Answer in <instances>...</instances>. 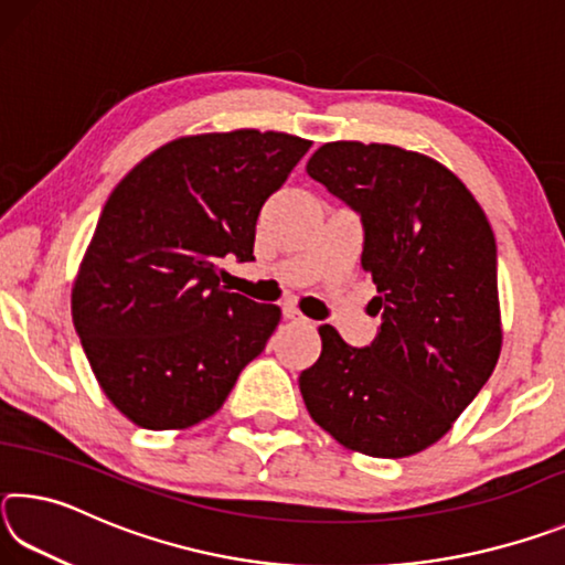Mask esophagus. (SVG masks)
I'll list each match as a JSON object with an SVG mask.
<instances>
[{"label": "esophagus", "mask_w": 565, "mask_h": 565, "mask_svg": "<svg viewBox=\"0 0 565 565\" xmlns=\"http://www.w3.org/2000/svg\"><path fill=\"white\" fill-rule=\"evenodd\" d=\"M284 319L286 321H296V323H309V319H306L303 313L296 309V306H284Z\"/></svg>", "instance_id": "obj_1"}]
</instances>
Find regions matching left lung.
<instances>
[{
	"instance_id": "obj_1",
	"label": "left lung",
	"mask_w": 565,
	"mask_h": 565,
	"mask_svg": "<svg viewBox=\"0 0 565 565\" xmlns=\"http://www.w3.org/2000/svg\"><path fill=\"white\" fill-rule=\"evenodd\" d=\"M306 171L361 216L381 329L356 349L319 327L321 356L299 376L303 404L351 451L414 456L448 434L499 361L491 224L463 181L418 151L329 141Z\"/></svg>"
}]
</instances>
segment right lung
Masks as SVG:
<instances>
[{"mask_svg": "<svg viewBox=\"0 0 565 565\" xmlns=\"http://www.w3.org/2000/svg\"><path fill=\"white\" fill-rule=\"evenodd\" d=\"M309 147L259 129L181 137L109 194L72 319L102 391L131 424H202L264 351L281 309L226 291L222 259L254 262L262 206Z\"/></svg>", "mask_w": 565, "mask_h": 565, "instance_id": "right-lung-1", "label": "right lung"}]
</instances>
